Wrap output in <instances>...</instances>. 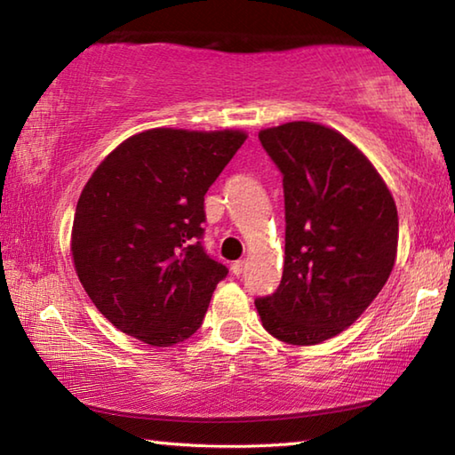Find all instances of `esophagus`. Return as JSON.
Returning a JSON list of instances; mask_svg holds the SVG:
<instances>
[{"label":"esophagus","mask_w":455,"mask_h":455,"mask_svg":"<svg viewBox=\"0 0 455 455\" xmlns=\"http://www.w3.org/2000/svg\"><path fill=\"white\" fill-rule=\"evenodd\" d=\"M244 268H246L244 260H236V263H233V275L235 276H241L244 273Z\"/></svg>","instance_id":"obj_1"}]
</instances>
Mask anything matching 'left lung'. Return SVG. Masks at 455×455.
I'll return each instance as SVG.
<instances>
[{
  "label": "left lung",
  "instance_id": "1",
  "mask_svg": "<svg viewBox=\"0 0 455 455\" xmlns=\"http://www.w3.org/2000/svg\"><path fill=\"white\" fill-rule=\"evenodd\" d=\"M283 174L284 265L255 299L279 341L317 345L355 323L387 283L399 219L373 164L333 128L289 122L259 132Z\"/></svg>",
  "mask_w": 455,
  "mask_h": 455
}]
</instances>
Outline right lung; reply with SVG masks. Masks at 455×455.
I'll list each match as a JSON object with an SVG mask.
<instances>
[{
	"mask_svg": "<svg viewBox=\"0 0 455 455\" xmlns=\"http://www.w3.org/2000/svg\"><path fill=\"white\" fill-rule=\"evenodd\" d=\"M244 140L238 130H146L90 176L72 257L92 303L122 333L171 347L203 325L228 275L203 246L204 195Z\"/></svg>",
	"mask_w": 455,
	"mask_h": 455,
	"instance_id": "obj_1",
	"label": "right lung"
}]
</instances>
